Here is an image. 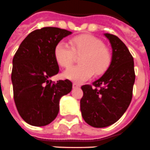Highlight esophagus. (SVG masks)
I'll list each match as a JSON object with an SVG mask.
<instances>
[{
  "label": "esophagus",
  "mask_w": 150,
  "mask_h": 150,
  "mask_svg": "<svg viewBox=\"0 0 150 150\" xmlns=\"http://www.w3.org/2000/svg\"><path fill=\"white\" fill-rule=\"evenodd\" d=\"M81 86V85L80 84H78V83H74L73 84V89H77V88H79V87Z\"/></svg>",
  "instance_id": "34e87169"
}]
</instances>
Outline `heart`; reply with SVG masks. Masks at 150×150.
Masks as SVG:
<instances>
[{
    "label": "heart",
    "instance_id": "1",
    "mask_svg": "<svg viewBox=\"0 0 150 150\" xmlns=\"http://www.w3.org/2000/svg\"><path fill=\"white\" fill-rule=\"evenodd\" d=\"M70 47L59 42L54 47V58L56 63L63 68L72 65L75 55H81V64L64 71V77L76 82H83L92 75H103L112 62L111 50L104 46L101 39L90 35H81L69 39Z\"/></svg>",
    "mask_w": 150,
    "mask_h": 150
}]
</instances>
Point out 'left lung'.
I'll return each instance as SVG.
<instances>
[{"label":"left lung","instance_id":"obj_1","mask_svg":"<svg viewBox=\"0 0 150 150\" xmlns=\"http://www.w3.org/2000/svg\"><path fill=\"white\" fill-rule=\"evenodd\" d=\"M112 48V62L93 83L81 86L80 102L84 120L94 128H105L118 121L128 109L135 82L133 57L117 36L104 34Z\"/></svg>","mask_w":150,"mask_h":150}]
</instances>
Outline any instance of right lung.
I'll return each mask as SVG.
<instances>
[{
    "instance_id": "add662e5",
    "label": "right lung",
    "mask_w": 150,
    "mask_h": 150,
    "mask_svg": "<svg viewBox=\"0 0 150 150\" xmlns=\"http://www.w3.org/2000/svg\"><path fill=\"white\" fill-rule=\"evenodd\" d=\"M72 32L43 27L30 33L13 59L11 80L17 110L27 124L41 127L52 122L59 112L60 98L72 90L69 80L52 82L59 73L54 47Z\"/></svg>"
}]
</instances>
